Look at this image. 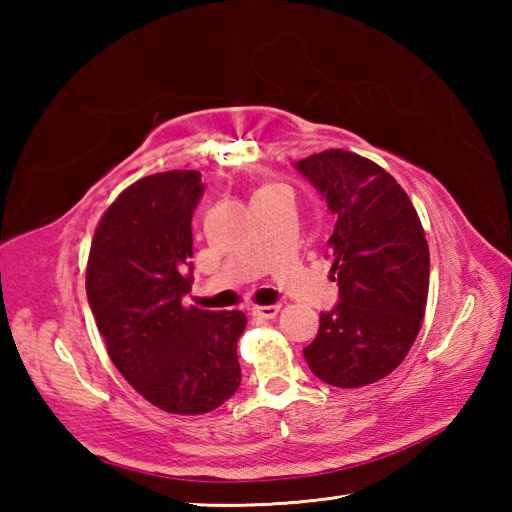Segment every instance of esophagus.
Returning <instances> with one entry per match:
<instances>
[{"mask_svg":"<svg viewBox=\"0 0 512 512\" xmlns=\"http://www.w3.org/2000/svg\"><path fill=\"white\" fill-rule=\"evenodd\" d=\"M279 303H273V306H253L250 308V314L259 319H275L279 314Z\"/></svg>","mask_w":512,"mask_h":512,"instance_id":"obj_1","label":"esophagus"}]
</instances>
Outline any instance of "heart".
Wrapping results in <instances>:
<instances>
[{"mask_svg":"<svg viewBox=\"0 0 512 512\" xmlns=\"http://www.w3.org/2000/svg\"><path fill=\"white\" fill-rule=\"evenodd\" d=\"M275 193H286V189H284V187H279V184H266V187H262V189H259V191L255 193V198H253V200H257V198H266V195H275Z\"/></svg>","mask_w":512,"mask_h":512,"instance_id":"obj_1","label":"heart"}]
</instances>
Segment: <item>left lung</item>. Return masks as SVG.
I'll return each instance as SVG.
<instances>
[{"label": "left lung", "mask_w": 512, "mask_h": 512, "mask_svg": "<svg viewBox=\"0 0 512 512\" xmlns=\"http://www.w3.org/2000/svg\"><path fill=\"white\" fill-rule=\"evenodd\" d=\"M336 215L328 239L339 303L321 312L303 347L323 383L354 389L402 363L420 332L429 292V246L405 189L352 151L328 149L295 162Z\"/></svg>", "instance_id": "1"}]
</instances>
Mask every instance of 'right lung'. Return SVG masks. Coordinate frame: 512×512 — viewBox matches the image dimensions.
<instances>
[{
    "instance_id": "add662e5",
    "label": "right lung",
    "mask_w": 512,
    "mask_h": 512,
    "mask_svg": "<svg viewBox=\"0 0 512 512\" xmlns=\"http://www.w3.org/2000/svg\"><path fill=\"white\" fill-rule=\"evenodd\" d=\"M200 171H165L134 182L94 231L85 290L112 363L162 411L200 416L231 398L242 369L239 310L184 306L193 281L191 217Z\"/></svg>"
}]
</instances>
